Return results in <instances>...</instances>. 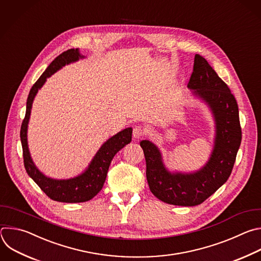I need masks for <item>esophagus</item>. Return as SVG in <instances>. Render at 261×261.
Returning <instances> with one entry per match:
<instances>
[{
	"mask_svg": "<svg viewBox=\"0 0 261 261\" xmlns=\"http://www.w3.org/2000/svg\"><path fill=\"white\" fill-rule=\"evenodd\" d=\"M144 135V129L142 126H135L133 129V138L135 140H139Z\"/></svg>",
	"mask_w": 261,
	"mask_h": 261,
	"instance_id": "34e87169",
	"label": "esophagus"
}]
</instances>
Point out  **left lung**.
<instances>
[{"instance_id":"obj_1","label":"left lung","mask_w":261,"mask_h":261,"mask_svg":"<svg viewBox=\"0 0 261 261\" xmlns=\"http://www.w3.org/2000/svg\"><path fill=\"white\" fill-rule=\"evenodd\" d=\"M192 93L210 107L215 120L213 151L206 164L192 173H171L159 147L141 141L146 160V177L151 192L164 202L192 206L211 196L229 178L242 141L239 107L226 83L201 56L195 55L188 82Z\"/></svg>"}]
</instances>
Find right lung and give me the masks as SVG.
<instances>
[{"instance_id":"right-lung-1","label":"right lung","mask_w":261,"mask_h":261,"mask_svg":"<svg viewBox=\"0 0 261 261\" xmlns=\"http://www.w3.org/2000/svg\"><path fill=\"white\" fill-rule=\"evenodd\" d=\"M84 57L80 55L79 49H69L60 55L52 62L41 77L36 81L30 90L27 100V111L20 128V141L22 145L23 164L28 175L51 199L62 202H83L94 197L105 183L110 164L115 154L132 141L133 128L127 127L115 136L111 137L101 145L93 156L88 168L77 177L67 180H57L46 177L35 166L28 146V124L34 98L38 90L44 85L46 79L55 74L61 68L71 63L79 61Z\"/></svg>"}]
</instances>
